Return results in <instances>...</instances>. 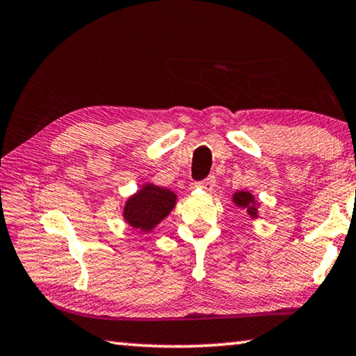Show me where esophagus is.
Masks as SVG:
<instances>
[{
    "label": "esophagus",
    "instance_id": "34e87169",
    "mask_svg": "<svg viewBox=\"0 0 356 356\" xmlns=\"http://www.w3.org/2000/svg\"><path fill=\"white\" fill-rule=\"evenodd\" d=\"M200 186L202 189H205V191H211L213 189V186H215V175H210V177H207L204 181H200V183H197Z\"/></svg>",
    "mask_w": 356,
    "mask_h": 356
}]
</instances>
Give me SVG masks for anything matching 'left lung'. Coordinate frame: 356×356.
Instances as JSON below:
<instances>
[{"mask_svg":"<svg viewBox=\"0 0 356 356\" xmlns=\"http://www.w3.org/2000/svg\"><path fill=\"white\" fill-rule=\"evenodd\" d=\"M232 202L238 207V209L247 210V213L251 218L258 216V202L254 200V197L251 193H247V191H238V193L234 194Z\"/></svg>","mask_w":356,"mask_h":356,"instance_id":"obj_1","label":"left lung"}]
</instances>
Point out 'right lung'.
I'll return each mask as SVG.
<instances>
[{"mask_svg":"<svg viewBox=\"0 0 356 356\" xmlns=\"http://www.w3.org/2000/svg\"><path fill=\"white\" fill-rule=\"evenodd\" d=\"M177 195L170 189L151 183L125 202L124 218L134 229L149 232L175 209Z\"/></svg>","mask_w":356,"mask_h":356,"instance_id":"right-lung-1","label":"right lung"}]
</instances>
